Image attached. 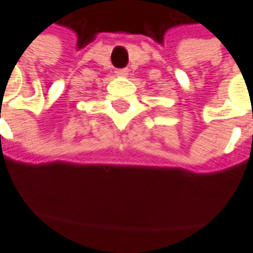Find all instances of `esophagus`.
<instances>
[{"mask_svg": "<svg viewBox=\"0 0 253 253\" xmlns=\"http://www.w3.org/2000/svg\"><path fill=\"white\" fill-rule=\"evenodd\" d=\"M115 73H117V76H126L127 74V70H117Z\"/></svg>", "mask_w": 253, "mask_h": 253, "instance_id": "obj_1", "label": "esophagus"}]
</instances>
